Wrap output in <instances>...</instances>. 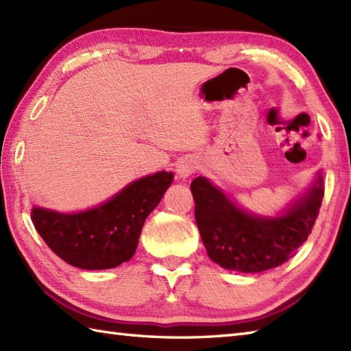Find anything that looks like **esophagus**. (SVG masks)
Masks as SVG:
<instances>
[{"instance_id": "obj_1", "label": "esophagus", "mask_w": 351, "mask_h": 351, "mask_svg": "<svg viewBox=\"0 0 351 351\" xmlns=\"http://www.w3.org/2000/svg\"><path fill=\"white\" fill-rule=\"evenodd\" d=\"M197 160L195 156H182L176 161V175L181 178V180H187L189 176H191L195 171L197 170Z\"/></svg>"}]
</instances>
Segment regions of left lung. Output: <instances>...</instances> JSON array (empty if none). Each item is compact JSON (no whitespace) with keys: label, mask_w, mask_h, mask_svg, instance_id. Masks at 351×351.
<instances>
[{"label":"left lung","mask_w":351,"mask_h":351,"mask_svg":"<svg viewBox=\"0 0 351 351\" xmlns=\"http://www.w3.org/2000/svg\"><path fill=\"white\" fill-rule=\"evenodd\" d=\"M322 173L285 211L268 217L245 211L219 187L197 176L190 189L204 245L215 264L241 273L276 268L308 240L324 196Z\"/></svg>","instance_id":"left-lung-1"}]
</instances>
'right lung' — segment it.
<instances>
[{
  "instance_id": "add662e5",
  "label": "right lung",
  "mask_w": 351,
  "mask_h": 351,
  "mask_svg": "<svg viewBox=\"0 0 351 351\" xmlns=\"http://www.w3.org/2000/svg\"><path fill=\"white\" fill-rule=\"evenodd\" d=\"M173 181V171H156L126 185L106 202L80 213L33 206L32 220L48 247L83 270H107L136 253L145 220Z\"/></svg>"
}]
</instances>
